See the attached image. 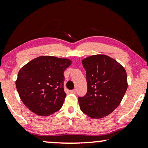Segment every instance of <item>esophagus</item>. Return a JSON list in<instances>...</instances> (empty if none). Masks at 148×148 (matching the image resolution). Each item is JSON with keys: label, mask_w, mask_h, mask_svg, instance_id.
Instances as JSON below:
<instances>
[{"label": "esophagus", "mask_w": 148, "mask_h": 148, "mask_svg": "<svg viewBox=\"0 0 148 148\" xmlns=\"http://www.w3.org/2000/svg\"><path fill=\"white\" fill-rule=\"evenodd\" d=\"M70 92L71 93V94H76V92H77V90H75H75H71V91H70Z\"/></svg>", "instance_id": "obj_1"}]
</instances>
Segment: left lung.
I'll use <instances>...</instances> for the list:
<instances>
[{
    "label": "left lung",
    "mask_w": 148,
    "mask_h": 148,
    "mask_svg": "<svg viewBox=\"0 0 148 148\" xmlns=\"http://www.w3.org/2000/svg\"><path fill=\"white\" fill-rule=\"evenodd\" d=\"M86 71L88 91L78 97L80 109L94 119L110 114L122 100L127 89L124 67L104 54L90 56L82 60Z\"/></svg>",
    "instance_id": "8db88e82"
}]
</instances>
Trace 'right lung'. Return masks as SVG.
Wrapping results in <instances>:
<instances>
[{
    "mask_svg": "<svg viewBox=\"0 0 148 148\" xmlns=\"http://www.w3.org/2000/svg\"><path fill=\"white\" fill-rule=\"evenodd\" d=\"M71 60L52 56L36 58L19 71L16 88L23 104L32 112L48 116L60 110L66 97L63 73Z\"/></svg>",
    "mask_w": 148,
    "mask_h": 148,
    "instance_id": "right-lung-1",
    "label": "right lung"
}]
</instances>
